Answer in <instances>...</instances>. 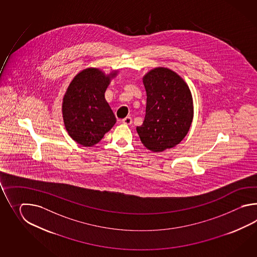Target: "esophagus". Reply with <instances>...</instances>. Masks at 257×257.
Segmentation results:
<instances>
[{
  "label": "esophagus",
  "mask_w": 257,
  "mask_h": 257,
  "mask_svg": "<svg viewBox=\"0 0 257 257\" xmlns=\"http://www.w3.org/2000/svg\"><path fill=\"white\" fill-rule=\"evenodd\" d=\"M122 123L125 124V125H131V123H132V118H131V116H126V117L122 119Z\"/></svg>",
  "instance_id": "1"
}]
</instances>
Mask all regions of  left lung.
<instances>
[{"label":"left lung","instance_id":"8db88e82","mask_svg":"<svg viewBox=\"0 0 257 257\" xmlns=\"http://www.w3.org/2000/svg\"><path fill=\"white\" fill-rule=\"evenodd\" d=\"M142 80L146 115L137 132L148 150L161 153L179 144L189 131L194 116L191 91L182 77L164 67L151 70Z\"/></svg>","mask_w":257,"mask_h":257}]
</instances>
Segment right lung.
I'll return each instance as SVG.
<instances>
[{
    "mask_svg": "<svg viewBox=\"0 0 257 257\" xmlns=\"http://www.w3.org/2000/svg\"><path fill=\"white\" fill-rule=\"evenodd\" d=\"M117 71L105 74L98 68L80 71L67 88L62 100V116L68 134L84 147L98 143L116 119L104 93Z\"/></svg>",
    "mask_w": 257,
    "mask_h": 257,
    "instance_id": "1",
    "label": "right lung"
}]
</instances>
